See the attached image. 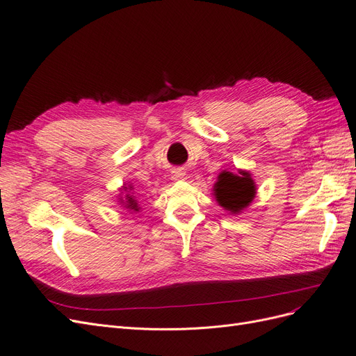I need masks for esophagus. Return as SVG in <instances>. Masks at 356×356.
<instances>
[{
	"label": "esophagus",
	"instance_id": "34e87169",
	"mask_svg": "<svg viewBox=\"0 0 356 356\" xmlns=\"http://www.w3.org/2000/svg\"><path fill=\"white\" fill-rule=\"evenodd\" d=\"M183 176H185V173H183L181 170H175V171H173V179H175V180H179V179H181Z\"/></svg>",
	"mask_w": 356,
	"mask_h": 356
}]
</instances>
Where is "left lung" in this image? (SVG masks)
<instances>
[{
    "label": "left lung",
    "mask_w": 356,
    "mask_h": 356,
    "mask_svg": "<svg viewBox=\"0 0 356 356\" xmlns=\"http://www.w3.org/2000/svg\"><path fill=\"white\" fill-rule=\"evenodd\" d=\"M213 195L220 207L238 214L247 209L256 197V183L245 170H239L238 175L231 171H222L214 183Z\"/></svg>",
    "instance_id": "left-lung-1"
}]
</instances>
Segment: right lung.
Masks as SVG:
<instances>
[{
	"instance_id": "obj_1",
	"label": "right lung",
	"mask_w": 356,
	"mask_h": 356,
	"mask_svg": "<svg viewBox=\"0 0 356 356\" xmlns=\"http://www.w3.org/2000/svg\"><path fill=\"white\" fill-rule=\"evenodd\" d=\"M122 189L124 191H127V189H133L131 186H122ZM121 204L124 205L125 209H129V210H131V211H139L140 210V207H139V202H137V200H136V197L134 195H131V193H127L125 195V198L124 200H121Z\"/></svg>"
}]
</instances>
